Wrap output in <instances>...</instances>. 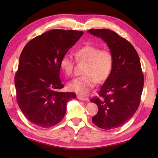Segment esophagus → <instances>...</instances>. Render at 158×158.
Wrapping results in <instances>:
<instances>
[{
  "label": "esophagus",
  "mask_w": 158,
  "mask_h": 158,
  "mask_svg": "<svg viewBox=\"0 0 158 158\" xmlns=\"http://www.w3.org/2000/svg\"><path fill=\"white\" fill-rule=\"evenodd\" d=\"M77 98H78L79 100H82V101H85V100H88V98H85V97H84V96H81V95H77Z\"/></svg>",
  "instance_id": "1"
}]
</instances>
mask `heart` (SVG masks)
Here are the masks:
<instances>
[{
	"label": "heart",
	"instance_id": "heart-1",
	"mask_svg": "<svg viewBox=\"0 0 158 158\" xmlns=\"http://www.w3.org/2000/svg\"><path fill=\"white\" fill-rule=\"evenodd\" d=\"M77 61L85 62L83 66V75L76 77L69 83V88L77 93H88L97 82L105 81L112 71L114 56L109 49H100L94 45H85L75 52ZM60 69L66 76L72 75L73 60L69 54L64 55L60 61Z\"/></svg>",
	"mask_w": 158,
	"mask_h": 158
}]
</instances>
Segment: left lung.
<instances>
[{"instance_id": "left-lung-1", "label": "left lung", "mask_w": 158, "mask_h": 158, "mask_svg": "<svg viewBox=\"0 0 158 158\" xmlns=\"http://www.w3.org/2000/svg\"><path fill=\"white\" fill-rule=\"evenodd\" d=\"M88 32L102 39L114 56L112 71L100 89V97L90 100L98 106L92 122L104 130L117 128L131 119L140 105L144 76L139 57L132 44L114 31L90 29Z\"/></svg>"}]
</instances>
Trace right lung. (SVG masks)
I'll list each match as a JSON object with an SVG mask.
<instances>
[{
	"instance_id": "add662e5",
	"label": "right lung",
	"mask_w": 158,
	"mask_h": 158,
	"mask_svg": "<svg viewBox=\"0 0 158 158\" xmlns=\"http://www.w3.org/2000/svg\"><path fill=\"white\" fill-rule=\"evenodd\" d=\"M83 32L54 29L36 36L19 56L15 75L17 101L24 116L41 127L56 125L64 117L66 103L76 98L62 92L60 61Z\"/></svg>"
}]
</instances>
